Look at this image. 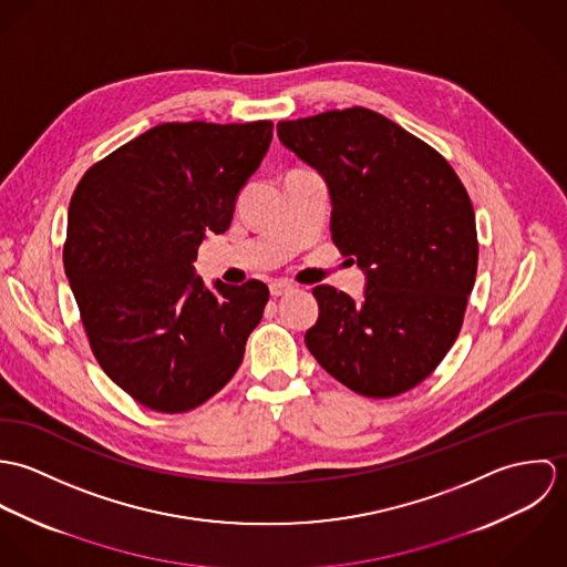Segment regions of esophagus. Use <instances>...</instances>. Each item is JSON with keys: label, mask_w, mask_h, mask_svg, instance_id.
Segmentation results:
<instances>
[{"label": "esophagus", "mask_w": 567, "mask_h": 567, "mask_svg": "<svg viewBox=\"0 0 567 567\" xmlns=\"http://www.w3.org/2000/svg\"><path fill=\"white\" fill-rule=\"evenodd\" d=\"M295 286L290 281H272L270 284V295L272 297H281V295H288Z\"/></svg>", "instance_id": "esophagus-1"}]
</instances>
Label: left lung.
Here are the masks:
<instances>
[{
    "label": "left lung",
    "mask_w": 567,
    "mask_h": 567,
    "mask_svg": "<svg viewBox=\"0 0 567 567\" xmlns=\"http://www.w3.org/2000/svg\"><path fill=\"white\" fill-rule=\"evenodd\" d=\"M323 174L331 240L367 272L362 303L317 286L306 344L324 371L364 398L421 384L452 349L478 270L474 205L454 167L389 117L351 106L277 124Z\"/></svg>",
    "instance_id": "1"
}]
</instances>
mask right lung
Segmentation results:
<instances>
[{"label": "right lung", "instance_id": "right-lung-1", "mask_svg": "<svg viewBox=\"0 0 567 567\" xmlns=\"http://www.w3.org/2000/svg\"><path fill=\"white\" fill-rule=\"evenodd\" d=\"M272 122H165L93 163L70 203L65 275L102 371L157 412L205 404L236 375L266 284H214L192 261L225 234Z\"/></svg>", "mask_w": 567, "mask_h": 567}]
</instances>
